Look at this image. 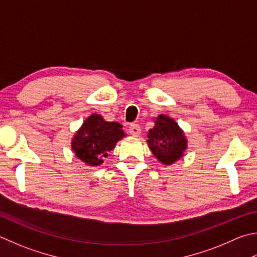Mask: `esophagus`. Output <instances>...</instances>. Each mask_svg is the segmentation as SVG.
Here are the masks:
<instances>
[{"label": "esophagus", "instance_id": "1", "mask_svg": "<svg viewBox=\"0 0 257 257\" xmlns=\"http://www.w3.org/2000/svg\"><path fill=\"white\" fill-rule=\"evenodd\" d=\"M128 132L130 135H133L134 137H138L139 135L142 133V129H141V125L137 124V123H134V124H130V127L128 129Z\"/></svg>", "mask_w": 257, "mask_h": 257}]
</instances>
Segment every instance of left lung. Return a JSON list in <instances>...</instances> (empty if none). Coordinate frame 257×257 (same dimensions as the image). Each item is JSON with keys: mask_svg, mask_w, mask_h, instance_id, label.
<instances>
[{"mask_svg": "<svg viewBox=\"0 0 257 257\" xmlns=\"http://www.w3.org/2000/svg\"><path fill=\"white\" fill-rule=\"evenodd\" d=\"M148 146L158 161L171 165L183 156L188 141L183 130L170 116L160 114L148 133Z\"/></svg>", "mask_w": 257, "mask_h": 257, "instance_id": "obj_1", "label": "left lung"}]
</instances>
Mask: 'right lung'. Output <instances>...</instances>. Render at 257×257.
<instances>
[{
  "label": "right lung",
  "instance_id": "1",
  "mask_svg": "<svg viewBox=\"0 0 257 257\" xmlns=\"http://www.w3.org/2000/svg\"><path fill=\"white\" fill-rule=\"evenodd\" d=\"M123 137L122 125L119 122H108L94 113L84 121L74 135L72 149L85 164L97 166L103 163V157L108 156V152L112 151L115 144Z\"/></svg>",
  "mask_w": 257,
  "mask_h": 257
}]
</instances>
